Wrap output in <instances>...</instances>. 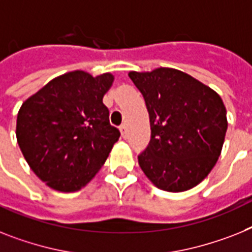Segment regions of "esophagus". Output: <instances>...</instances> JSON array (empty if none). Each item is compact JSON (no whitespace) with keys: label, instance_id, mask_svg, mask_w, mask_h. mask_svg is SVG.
Returning a JSON list of instances; mask_svg holds the SVG:
<instances>
[{"label":"esophagus","instance_id":"1","mask_svg":"<svg viewBox=\"0 0 252 252\" xmlns=\"http://www.w3.org/2000/svg\"><path fill=\"white\" fill-rule=\"evenodd\" d=\"M120 131H121L122 138H126V134H127V130H126V125H121V126H120Z\"/></svg>","mask_w":252,"mask_h":252}]
</instances>
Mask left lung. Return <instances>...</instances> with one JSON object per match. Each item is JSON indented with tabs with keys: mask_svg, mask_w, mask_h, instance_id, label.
<instances>
[{
	"mask_svg": "<svg viewBox=\"0 0 252 252\" xmlns=\"http://www.w3.org/2000/svg\"><path fill=\"white\" fill-rule=\"evenodd\" d=\"M145 100L151 141L139 166L157 188L184 192L202 182L223 148L228 121L219 94L174 68L130 72Z\"/></svg>",
	"mask_w": 252,
	"mask_h": 252,
	"instance_id": "8db88e82",
	"label": "left lung"
}]
</instances>
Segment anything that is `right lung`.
Wrapping results in <instances>:
<instances>
[{
  "label": "right lung",
  "mask_w": 252,
  "mask_h": 252,
  "mask_svg": "<svg viewBox=\"0 0 252 252\" xmlns=\"http://www.w3.org/2000/svg\"><path fill=\"white\" fill-rule=\"evenodd\" d=\"M114 77L73 70L56 77L19 109L16 139L29 167L50 188L76 192L104 165L118 128L103 104Z\"/></svg>",
  "instance_id": "add662e5"
}]
</instances>
